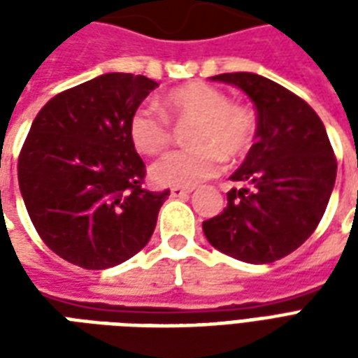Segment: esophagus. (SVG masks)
Instances as JSON below:
<instances>
[{
  "label": "esophagus",
  "mask_w": 358,
  "mask_h": 358,
  "mask_svg": "<svg viewBox=\"0 0 358 358\" xmlns=\"http://www.w3.org/2000/svg\"><path fill=\"white\" fill-rule=\"evenodd\" d=\"M189 194H192V189H189V187H180V186L171 187L172 197H186V195Z\"/></svg>",
  "instance_id": "obj_1"
}]
</instances>
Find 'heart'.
<instances>
[{
  "mask_svg": "<svg viewBox=\"0 0 358 358\" xmlns=\"http://www.w3.org/2000/svg\"><path fill=\"white\" fill-rule=\"evenodd\" d=\"M189 124L192 148L171 151L151 164L149 174L159 186H195L220 171L222 157L236 161L253 149L259 118L249 105L232 101L224 90L207 82H192L172 90L161 101L141 103L130 115L128 134L143 155H159L171 145L172 124Z\"/></svg>",
  "mask_w": 358,
  "mask_h": 358,
  "instance_id": "obj_1",
  "label": "heart"
}]
</instances>
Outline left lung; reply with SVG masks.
Returning <instances> with one entry per match:
<instances>
[{
  "mask_svg": "<svg viewBox=\"0 0 358 358\" xmlns=\"http://www.w3.org/2000/svg\"><path fill=\"white\" fill-rule=\"evenodd\" d=\"M253 99L259 134L230 180L226 209L203 222L213 248L243 263L266 264L305 243L330 201L338 161L322 120L299 95L253 73H226Z\"/></svg>",
  "mask_w": 358,
  "mask_h": 358,
  "instance_id": "left-lung-1",
  "label": "left lung"
}]
</instances>
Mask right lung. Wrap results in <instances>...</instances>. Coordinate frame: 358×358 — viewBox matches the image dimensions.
Returning <instances> with one entry per match:
<instances>
[{"label": "right lung", "instance_id": "add662e5", "mask_svg": "<svg viewBox=\"0 0 358 358\" xmlns=\"http://www.w3.org/2000/svg\"><path fill=\"white\" fill-rule=\"evenodd\" d=\"M159 84L109 73L61 92L36 115L19 153L28 217L69 263L103 270L148 245L171 195L143 187L145 164L130 141L132 110Z\"/></svg>", "mask_w": 358, "mask_h": 358}]
</instances>
